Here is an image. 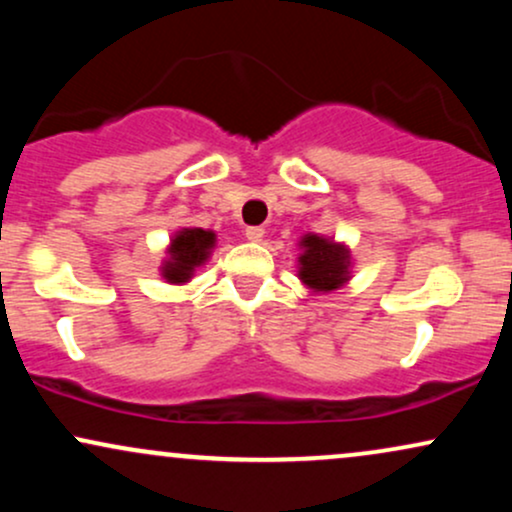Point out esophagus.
<instances>
[{"instance_id": "esophagus-1", "label": "esophagus", "mask_w": 512, "mask_h": 512, "mask_svg": "<svg viewBox=\"0 0 512 512\" xmlns=\"http://www.w3.org/2000/svg\"><path fill=\"white\" fill-rule=\"evenodd\" d=\"M245 238L250 240V243H260L264 238V228L262 226H248L245 228Z\"/></svg>"}]
</instances>
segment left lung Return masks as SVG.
Wrapping results in <instances>:
<instances>
[{"mask_svg": "<svg viewBox=\"0 0 512 512\" xmlns=\"http://www.w3.org/2000/svg\"><path fill=\"white\" fill-rule=\"evenodd\" d=\"M298 279L313 293H332L351 281L354 257L346 243L320 233H305L298 240Z\"/></svg>", "mask_w": 512, "mask_h": 512, "instance_id": "left-lung-1", "label": "left lung"}]
</instances>
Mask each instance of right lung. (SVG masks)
I'll list each match as a JSON object with an SVG mask.
<instances>
[{
  "mask_svg": "<svg viewBox=\"0 0 512 512\" xmlns=\"http://www.w3.org/2000/svg\"><path fill=\"white\" fill-rule=\"evenodd\" d=\"M214 248V231H204V228H178L173 233V238H170L161 267H158L161 279H166V284L175 286L187 284L195 276L197 267L207 264Z\"/></svg>",
  "mask_w": 512,
  "mask_h": 512,
  "instance_id": "1",
  "label": "right lung"
}]
</instances>
